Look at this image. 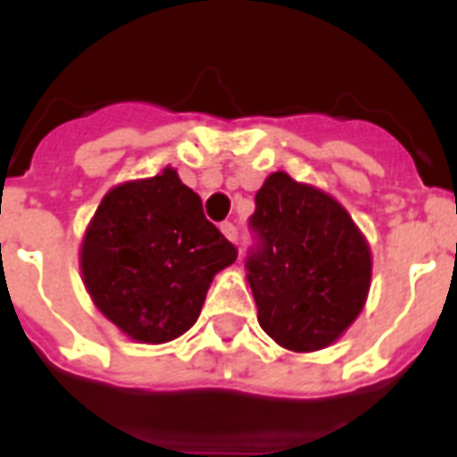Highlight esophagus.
I'll use <instances>...</instances> for the list:
<instances>
[{
	"label": "esophagus",
	"instance_id": "obj_1",
	"mask_svg": "<svg viewBox=\"0 0 457 457\" xmlns=\"http://www.w3.org/2000/svg\"><path fill=\"white\" fill-rule=\"evenodd\" d=\"M220 229H222V235L228 237L229 242L237 244V225H235V222H222Z\"/></svg>",
	"mask_w": 457,
	"mask_h": 457
}]
</instances>
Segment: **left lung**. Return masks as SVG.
<instances>
[{
  "mask_svg": "<svg viewBox=\"0 0 457 457\" xmlns=\"http://www.w3.org/2000/svg\"><path fill=\"white\" fill-rule=\"evenodd\" d=\"M246 279L258 322L279 346H329L362 311L370 249L351 215L315 187L272 172L249 218Z\"/></svg>",
  "mask_w": 457,
  "mask_h": 457,
  "instance_id": "left-lung-1",
  "label": "left lung"
}]
</instances>
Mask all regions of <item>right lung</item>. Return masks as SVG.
Segmentation results:
<instances>
[{
    "label": "right lung",
    "instance_id": "1",
    "mask_svg": "<svg viewBox=\"0 0 457 457\" xmlns=\"http://www.w3.org/2000/svg\"><path fill=\"white\" fill-rule=\"evenodd\" d=\"M237 246L204 215L178 172L111 189L82 242L89 296L128 337L163 344L196 322L208 285Z\"/></svg>",
    "mask_w": 457,
    "mask_h": 457
}]
</instances>
